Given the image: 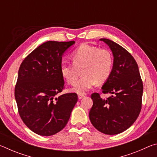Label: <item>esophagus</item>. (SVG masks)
<instances>
[{
    "label": "esophagus",
    "mask_w": 157,
    "mask_h": 157,
    "mask_svg": "<svg viewBox=\"0 0 157 157\" xmlns=\"http://www.w3.org/2000/svg\"><path fill=\"white\" fill-rule=\"evenodd\" d=\"M84 97H85V95L84 94H78V99H82V98H83Z\"/></svg>",
    "instance_id": "34e87169"
}]
</instances>
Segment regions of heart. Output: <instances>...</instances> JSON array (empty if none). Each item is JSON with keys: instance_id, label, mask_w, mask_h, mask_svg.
<instances>
[{"instance_id": "b5f03b06", "label": "heart", "mask_w": 157, "mask_h": 157, "mask_svg": "<svg viewBox=\"0 0 157 157\" xmlns=\"http://www.w3.org/2000/svg\"><path fill=\"white\" fill-rule=\"evenodd\" d=\"M73 63H63L61 74L69 84H73L82 70V78L76 82L72 91L83 94L96 83H103L109 78L113 66V58L107 49L89 44H82L71 55Z\"/></svg>"}]
</instances>
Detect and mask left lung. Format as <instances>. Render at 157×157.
Wrapping results in <instances>:
<instances>
[{
  "label": "left lung",
  "instance_id": "obj_1",
  "mask_svg": "<svg viewBox=\"0 0 157 157\" xmlns=\"http://www.w3.org/2000/svg\"><path fill=\"white\" fill-rule=\"evenodd\" d=\"M107 44L113 55L109 78L102 87L103 94H112L106 99L92 94L89 118L93 125L108 135L125 131L134 123L141 110L143 85L138 64L132 55L120 45L108 39Z\"/></svg>",
  "mask_w": 157,
  "mask_h": 157
}]
</instances>
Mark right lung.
Segmentation results:
<instances>
[{"instance_id":"right-lung-1","label":"right lung","mask_w":157,"mask_h":157,"mask_svg":"<svg viewBox=\"0 0 157 157\" xmlns=\"http://www.w3.org/2000/svg\"><path fill=\"white\" fill-rule=\"evenodd\" d=\"M74 44L45 42L20 66L14 89L18 113L25 125L41 136H52L64 128L78 102L75 93L56 97L64 89L62 55Z\"/></svg>"}]
</instances>
